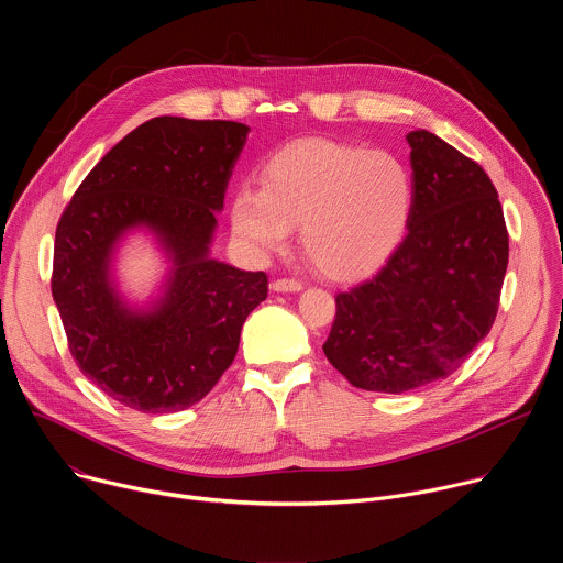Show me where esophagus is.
<instances>
[{"label": "esophagus", "mask_w": 563, "mask_h": 563, "mask_svg": "<svg viewBox=\"0 0 563 563\" xmlns=\"http://www.w3.org/2000/svg\"><path fill=\"white\" fill-rule=\"evenodd\" d=\"M272 289H274V291H280V294L300 291V289H302V283H300V280H294V278H280V280H274V283H272Z\"/></svg>", "instance_id": "obj_1"}]
</instances>
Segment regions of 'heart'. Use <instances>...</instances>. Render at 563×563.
<instances>
[{"label": "heart", "mask_w": 563, "mask_h": 563, "mask_svg": "<svg viewBox=\"0 0 563 563\" xmlns=\"http://www.w3.org/2000/svg\"><path fill=\"white\" fill-rule=\"evenodd\" d=\"M412 202V176L396 155L311 137L274 153L261 191L240 189L229 218L233 233L261 254L280 250L289 227H300L307 261L330 278L354 280L398 247Z\"/></svg>", "instance_id": "1"}]
</instances>
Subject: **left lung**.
Wrapping results in <instances>:
<instances>
[{
  "instance_id": "obj_1",
  "label": "left lung",
  "mask_w": 563,
  "mask_h": 563,
  "mask_svg": "<svg viewBox=\"0 0 563 563\" xmlns=\"http://www.w3.org/2000/svg\"><path fill=\"white\" fill-rule=\"evenodd\" d=\"M408 144V235L376 276L336 296L323 345L354 387L385 394L461 367L495 323L508 269V229L488 174L426 129L410 131Z\"/></svg>"
}]
</instances>
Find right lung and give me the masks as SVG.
<instances>
[{"label": "right lung", "mask_w": 563, "mask_h": 563, "mask_svg": "<svg viewBox=\"0 0 563 563\" xmlns=\"http://www.w3.org/2000/svg\"><path fill=\"white\" fill-rule=\"evenodd\" d=\"M250 126L153 118L122 137L64 209L51 291L68 350L118 404L169 415L205 398L231 365L267 274L211 258L224 191ZM133 230L156 238L170 267L144 306L117 289L114 254Z\"/></svg>", "instance_id": "obj_1"}]
</instances>
